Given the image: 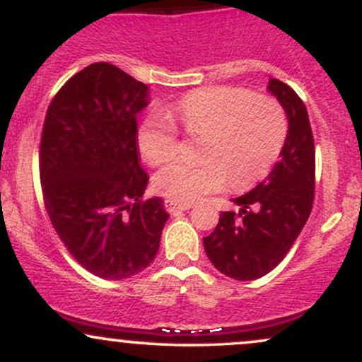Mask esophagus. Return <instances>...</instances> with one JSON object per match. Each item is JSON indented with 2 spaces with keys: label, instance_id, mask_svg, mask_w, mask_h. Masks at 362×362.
<instances>
[{
  "label": "esophagus",
  "instance_id": "34e87169",
  "mask_svg": "<svg viewBox=\"0 0 362 362\" xmlns=\"http://www.w3.org/2000/svg\"><path fill=\"white\" fill-rule=\"evenodd\" d=\"M165 207H167L168 213L175 214V213H180V211H189L192 206H190V204H178V202L170 201V199H167V201H165Z\"/></svg>",
  "mask_w": 362,
  "mask_h": 362
}]
</instances>
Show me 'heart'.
I'll list each match as a JSON object with an SVG mask.
<instances>
[{
  "mask_svg": "<svg viewBox=\"0 0 362 362\" xmlns=\"http://www.w3.org/2000/svg\"><path fill=\"white\" fill-rule=\"evenodd\" d=\"M202 134L197 163L173 161L158 172L155 187L178 204H192L221 190L228 178L236 187L252 185L269 173L288 134L279 102L235 86L194 90L168 107L167 115L151 114L138 129V148L149 165L175 156L177 127Z\"/></svg>",
  "mask_w": 362,
  "mask_h": 362,
  "instance_id": "1",
  "label": "heart"
}]
</instances>
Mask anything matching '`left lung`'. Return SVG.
I'll use <instances>...</instances> for the list:
<instances>
[{
	"mask_svg": "<svg viewBox=\"0 0 362 362\" xmlns=\"http://www.w3.org/2000/svg\"><path fill=\"white\" fill-rule=\"evenodd\" d=\"M267 90L288 117L281 160L250 192L233 199L238 213L224 211L204 238L211 264L236 281L265 276L284 259L308 221L315 197V143L305 103L276 78Z\"/></svg>",
	"mask_w": 362,
	"mask_h": 362,
	"instance_id": "1",
	"label": "left lung"
}]
</instances>
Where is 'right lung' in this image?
<instances>
[{
  "instance_id": "right-lung-1",
  "label": "right lung",
  "mask_w": 362,
  "mask_h": 362,
  "mask_svg": "<svg viewBox=\"0 0 362 362\" xmlns=\"http://www.w3.org/2000/svg\"><path fill=\"white\" fill-rule=\"evenodd\" d=\"M149 88L109 62H93L64 83L45 114L40 182L49 218L68 252L109 281L151 264L168 219L163 201H141L136 117Z\"/></svg>"
}]
</instances>
